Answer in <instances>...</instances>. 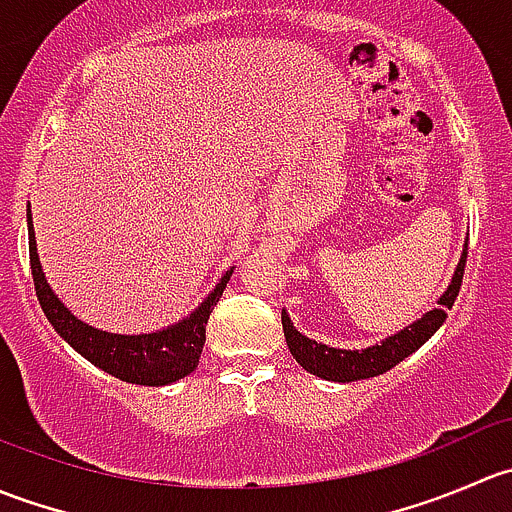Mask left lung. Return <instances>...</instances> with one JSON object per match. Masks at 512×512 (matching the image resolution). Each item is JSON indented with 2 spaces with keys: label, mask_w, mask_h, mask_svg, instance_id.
Instances as JSON below:
<instances>
[{
  "label": "left lung",
  "mask_w": 512,
  "mask_h": 512,
  "mask_svg": "<svg viewBox=\"0 0 512 512\" xmlns=\"http://www.w3.org/2000/svg\"><path fill=\"white\" fill-rule=\"evenodd\" d=\"M466 257L468 242L463 245L461 260H458L456 272H453L446 292L438 297V307L428 309L421 319L411 322L409 327H404L401 332L391 334V337L381 339V342L371 344V347L366 349H337L329 347V344L314 342V339L297 332V327H294L292 319H289L287 309H282V329H285L289 352H292L297 364L302 366V369H307L309 374L327 381H339V384L371 379V376H379L384 374V371L394 369L399 361H404L406 356H411L416 349H421L423 344L441 329V324L446 322V309L453 307L458 292H461Z\"/></svg>",
  "instance_id": "1"
}]
</instances>
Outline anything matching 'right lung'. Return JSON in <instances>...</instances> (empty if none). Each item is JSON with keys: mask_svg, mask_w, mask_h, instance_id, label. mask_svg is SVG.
<instances>
[{"mask_svg": "<svg viewBox=\"0 0 512 512\" xmlns=\"http://www.w3.org/2000/svg\"><path fill=\"white\" fill-rule=\"evenodd\" d=\"M27 227L29 262H32L36 297H39V304L44 309L46 319L51 322V327L56 329V334L66 344H71L76 352L84 356V359H89L101 371H106V374L116 376L121 381H128V384L168 386L173 381L188 376L190 371H195L200 354H203L205 324H208L215 304L223 297L235 267L220 277L218 285L210 289L208 297L188 317L178 319L170 327L148 334H113L81 322L61 302L59 294H54V289L46 282L44 270H41L39 252H36L32 210L27 213Z\"/></svg>", "mask_w": 512, "mask_h": 512, "instance_id": "1", "label": "right lung"}]
</instances>
